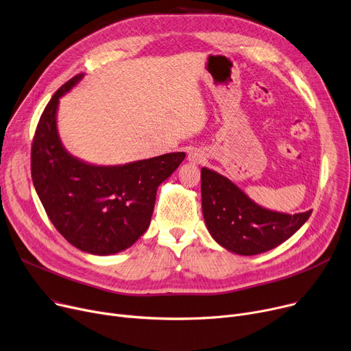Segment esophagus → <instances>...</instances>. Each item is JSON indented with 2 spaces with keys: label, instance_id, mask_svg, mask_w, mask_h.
<instances>
[{
  "label": "esophagus",
  "instance_id": "esophagus-1",
  "mask_svg": "<svg viewBox=\"0 0 351 351\" xmlns=\"http://www.w3.org/2000/svg\"><path fill=\"white\" fill-rule=\"evenodd\" d=\"M189 160L193 163H203L206 160V154L202 149H192L189 152Z\"/></svg>",
  "mask_w": 351,
  "mask_h": 351
}]
</instances>
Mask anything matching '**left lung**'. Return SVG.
<instances>
[{"label":"left lung","mask_w":351,"mask_h":351,"mask_svg":"<svg viewBox=\"0 0 351 351\" xmlns=\"http://www.w3.org/2000/svg\"><path fill=\"white\" fill-rule=\"evenodd\" d=\"M202 207L213 239L231 252L255 255L287 241L312 210L285 215L263 208L215 171L202 168Z\"/></svg>","instance_id":"obj_1"}]
</instances>
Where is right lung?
I'll return each instance as SVG.
<instances>
[{
    "instance_id": "add662e5",
    "label": "right lung",
    "mask_w": 351,
    "mask_h": 351,
    "mask_svg": "<svg viewBox=\"0 0 351 351\" xmlns=\"http://www.w3.org/2000/svg\"><path fill=\"white\" fill-rule=\"evenodd\" d=\"M82 75L67 80L46 104L31 148V175L46 215L76 248L97 255L131 247L147 231L158 186L169 178L184 152H172L124 167H93L60 144L56 130L59 97Z\"/></svg>"
}]
</instances>
